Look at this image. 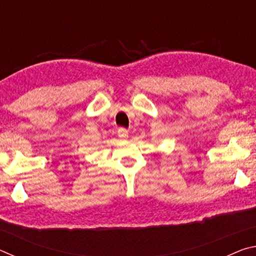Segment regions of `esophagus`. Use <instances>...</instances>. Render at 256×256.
<instances>
[{
	"label": "esophagus",
	"instance_id": "34e87169",
	"mask_svg": "<svg viewBox=\"0 0 256 256\" xmlns=\"http://www.w3.org/2000/svg\"><path fill=\"white\" fill-rule=\"evenodd\" d=\"M118 136L120 138H126L128 136V131L126 128H120L118 130Z\"/></svg>",
	"mask_w": 256,
	"mask_h": 256
}]
</instances>
